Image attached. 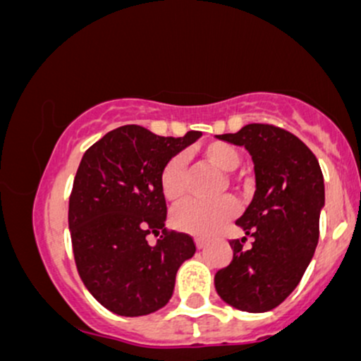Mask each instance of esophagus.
Masks as SVG:
<instances>
[{"label":"esophagus","instance_id":"esophagus-1","mask_svg":"<svg viewBox=\"0 0 361 361\" xmlns=\"http://www.w3.org/2000/svg\"><path fill=\"white\" fill-rule=\"evenodd\" d=\"M195 244H197V247H198V250H204V247L207 246V239L197 238V239H195Z\"/></svg>","mask_w":361,"mask_h":361}]
</instances>
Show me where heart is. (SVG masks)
<instances>
[{"label": "heart", "instance_id": "obj_1", "mask_svg": "<svg viewBox=\"0 0 361 361\" xmlns=\"http://www.w3.org/2000/svg\"><path fill=\"white\" fill-rule=\"evenodd\" d=\"M202 157L222 171H233L241 164V154L234 146L221 140L205 144L200 149ZM227 180L235 190H246L247 180L243 175H229ZM159 186L164 198L169 202H180L186 195V163L181 154L171 156L159 171ZM238 214V202L231 195L198 200L192 198L178 205L171 214V222L178 231L186 234L209 238L217 233L226 222Z\"/></svg>", "mask_w": 361, "mask_h": 361}]
</instances>
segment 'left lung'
I'll list each match as a JSON object with an SVG mask.
<instances>
[{
  "label": "left lung",
  "instance_id": "obj_1",
  "mask_svg": "<svg viewBox=\"0 0 361 361\" xmlns=\"http://www.w3.org/2000/svg\"><path fill=\"white\" fill-rule=\"evenodd\" d=\"M219 139L244 146L255 163L256 193L235 224L251 235L229 241L233 261L215 273L224 302L244 312H267L300 283L319 241L324 178L314 152L285 128L250 123Z\"/></svg>",
  "mask_w": 361,
  "mask_h": 361
}]
</instances>
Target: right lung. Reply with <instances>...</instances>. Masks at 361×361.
I'll list each match as a JSON object with an SVG mask.
<instances>
[{
    "instance_id": "add662e5",
    "label": "right lung",
    "mask_w": 361,
    "mask_h": 361,
    "mask_svg": "<svg viewBox=\"0 0 361 361\" xmlns=\"http://www.w3.org/2000/svg\"><path fill=\"white\" fill-rule=\"evenodd\" d=\"M202 132L163 137L122 126L82 156L69 197L74 263L82 283L118 316L156 312L168 304L176 271L195 255L193 238L164 227L168 207L159 171ZM161 234L156 247L147 235Z\"/></svg>"
}]
</instances>
